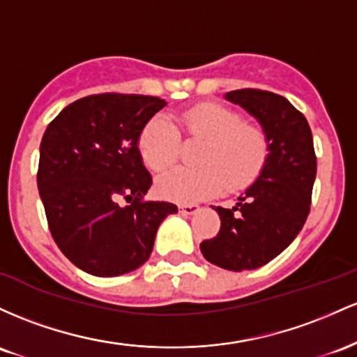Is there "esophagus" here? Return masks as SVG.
<instances>
[{"label": "esophagus", "instance_id": "34e87169", "mask_svg": "<svg viewBox=\"0 0 357 357\" xmlns=\"http://www.w3.org/2000/svg\"><path fill=\"white\" fill-rule=\"evenodd\" d=\"M178 209H180V214L190 215L199 211V206H195V204H182V206H178Z\"/></svg>", "mask_w": 357, "mask_h": 357}]
</instances>
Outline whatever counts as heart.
I'll return each mask as SVG.
<instances>
[{
  "mask_svg": "<svg viewBox=\"0 0 357 357\" xmlns=\"http://www.w3.org/2000/svg\"><path fill=\"white\" fill-rule=\"evenodd\" d=\"M180 133L190 142H202L195 160L200 165L178 167L158 178L160 195L177 202H197L227 190L250 187L265 170L270 138L259 125L218 102H200L177 116V126L157 114L143 125L138 150L145 165L163 172L177 162L182 151Z\"/></svg>",
  "mask_w": 357,
  "mask_h": 357,
  "instance_id": "heart-1",
  "label": "heart"
}]
</instances>
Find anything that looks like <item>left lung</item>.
Here are the masks:
<instances>
[{"label": "left lung", "instance_id": "left-lung-1", "mask_svg": "<svg viewBox=\"0 0 357 357\" xmlns=\"http://www.w3.org/2000/svg\"><path fill=\"white\" fill-rule=\"evenodd\" d=\"M226 98L261 123L270 138V157L236 207H214L221 229L200 243V251L224 270H255L276 258L302 231L310 212L317 157L305 116L283 96L238 89Z\"/></svg>", "mask_w": 357, "mask_h": 357}]
</instances>
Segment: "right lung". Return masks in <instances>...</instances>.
<instances>
[{
    "mask_svg": "<svg viewBox=\"0 0 357 357\" xmlns=\"http://www.w3.org/2000/svg\"><path fill=\"white\" fill-rule=\"evenodd\" d=\"M165 104L121 92L86 96L43 133L37 185L49 229L86 273L118 276L142 266L160 222L177 212L175 204L145 200L153 182L138 150L143 125Z\"/></svg>",
    "mask_w": 357,
    "mask_h": 357,
    "instance_id": "1",
    "label": "right lung"
}]
</instances>
